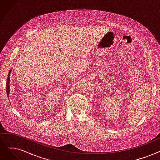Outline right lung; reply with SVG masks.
Here are the masks:
<instances>
[{"mask_svg":"<svg viewBox=\"0 0 160 160\" xmlns=\"http://www.w3.org/2000/svg\"><path fill=\"white\" fill-rule=\"evenodd\" d=\"M10 72H11V71H10ZM9 76H10V74H9ZM9 76H8V80H7V83H6V92H7V94L8 95V93H9V91H10V86H9V81H10V77H9Z\"/></svg>","mask_w":160,"mask_h":160,"instance_id":"add662e5","label":"right lung"}]
</instances>
